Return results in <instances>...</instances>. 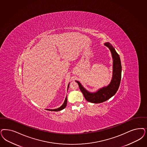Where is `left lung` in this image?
Segmentation results:
<instances>
[{
    "label": "left lung",
    "mask_w": 147,
    "mask_h": 147,
    "mask_svg": "<svg viewBox=\"0 0 147 147\" xmlns=\"http://www.w3.org/2000/svg\"><path fill=\"white\" fill-rule=\"evenodd\" d=\"M105 45L110 49L113 59V76L110 85L100 89L96 93H90L86 91L79 81H76L86 100L92 103H101L113 96L118 91L121 80V66L119 56L111 44L107 43Z\"/></svg>",
    "instance_id": "obj_1"
}]
</instances>
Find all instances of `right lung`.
<instances>
[{
	"mask_svg": "<svg viewBox=\"0 0 147 147\" xmlns=\"http://www.w3.org/2000/svg\"><path fill=\"white\" fill-rule=\"evenodd\" d=\"M69 85V84L68 86V88ZM67 96H66L65 102H64V103L62 104V105L61 107H60L59 108L56 109H53V110H49V109H48V110H49V111H61V110H63V109H65V108L66 107V105H67Z\"/></svg>",
	"mask_w": 147,
	"mask_h": 147,
	"instance_id": "add662e5",
	"label": "right lung"
}]
</instances>
